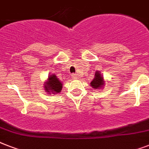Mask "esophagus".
<instances>
[{
  "instance_id": "obj_1",
  "label": "esophagus",
  "mask_w": 149,
  "mask_h": 149,
  "mask_svg": "<svg viewBox=\"0 0 149 149\" xmlns=\"http://www.w3.org/2000/svg\"><path fill=\"white\" fill-rule=\"evenodd\" d=\"M72 78L73 79H77V74H72Z\"/></svg>"
}]
</instances>
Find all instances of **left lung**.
<instances>
[{"label":"left lung","instance_id":"left-lung-1","mask_svg":"<svg viewBox=\"0 0 149 149\" xmlns=\"http://www.w3.org/2000/svg\"><path fill=\"white\" fill-rule=\"evenodd\" d=\"M104 77H102L101 73H100L98 71L95 72V77L94 79L91 81V86L94 89H101L102 87H104Z\"/></svg>","mask_w":149,"mask_h":149}]
</instances>
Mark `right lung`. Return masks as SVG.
<instances>
[{
	"mask_svg": "<svg viewBox=\"0 0 149 149\" xmlns=\"http://www.w3.org/2000/svg\"><path fill=\"white\" fill-rule=\"evenodd\" d=\"M44 87L47 93H52L55 94L60 92L63 88V84L56 75L52 74L49 77L47 81L44 84Z\"/></svg>",
	"mask_w": 149,
	"mask_h": 149,
	"instance_id": "obj_1",
	"label": "right lung"
}]
</instances>
